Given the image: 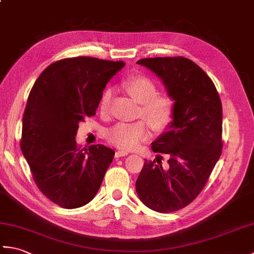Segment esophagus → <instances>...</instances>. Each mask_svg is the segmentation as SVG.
Instances as JSON below:
<instances>
[{
  "label": "esophagus",
  "instance_id": "obj_1",
  "mask_svg": "<svg viewBox=\"0 0 254 254\" xmlns=\"http://www.w3.org/2000/svg\"><path fill=\"white\" fill-rule=\"evenodd\" d=\"M128 152H127V150H117L116 152V157L117 158H120V157H123V156H127Z\"/></svg>",
  "mask_w": 254,
  "mask_h": 254
}]
</instances>
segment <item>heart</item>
I'll return each instance as SVG.
<instances>
[{"label":"heart","instance_id":"heart-1","mask_svg":"<svg viewBox=\"0 0 254 254\" xmlns=\"http://www.w3.org/2000/svg\"><path fill=\"white\" fill-rule=\"evenodd\" d=\"M122 85L141 104L139 116L148 122L154 131L163 132L169 127L175 117V101L171 96L157 94V86L145 75H133L124 80ZM111 98V89H105L99 100V111L102 115L109 112ZM148 124L145 121L120 122L107 132V138L119 148L134 149L149 138Z\"/></svg>","mask_w":254,"mask_h":254}]
</instances>
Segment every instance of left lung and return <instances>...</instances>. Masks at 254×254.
<instances>
[{"instance_id":"left-lung-1","label":"left lung","mask_w":254,"mask_h":254,"mask_svg":"<svg viewBox=\"0 0 254 254\" xmlns=\"http://www.w3.org/2000/svg\"><path fill=\"white\" fill-rule=\"evenodd\" d=\"M136 63L160 77L175 101L174 120L152 143L158 156L145 159L136 192L155 212H176L203 190L222 155V101L213 80L187 58H146ZM161 154L169 157L167 166L161 165Z\"/></svg>"}]
</instances>
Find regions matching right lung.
<instances>
[{
	"instance_id": "1",
	"label": "right lung",
	"mask_w": 254,
	"mask_h": 254,
	"mask_svg": "<svg viewBox=\"0 0 254 254\" xmlns=\"http://www.w3.org/2000/svg\"><path fill=\"white\" fill-rule=\"evenodd\" d=\"M123 61L90 57L53 62L32 86L23 116L20 148L38 189L64 208L89 203L115 152L104 145L80 149L78 123L96 115L107 83Z\"/></svg>"
}]
</instances>
